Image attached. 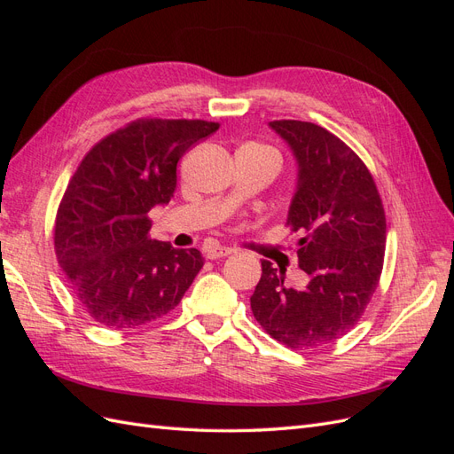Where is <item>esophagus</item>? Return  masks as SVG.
Instances as JSON below:
<instances>
[{
  "label": "esophagus",
  "instance_id": "esophagus-1",
  "mask_svg": "<svg viewBox=\"0 0 454 454\" xmlns=\"http://www.w3.org/2000/svg\"><path fill=\"white\" fill-rule=\"evenodd\" d=\"M232 252H235V250L227 248V246H210V248H206L204 255L208 257V259H222V257L231 255Z\"/></svg>",
  "mask_w": 454,
  "mask_h": 454
}]
</instances>
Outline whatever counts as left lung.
Listing matches in <instances>:
<instances>
[{
    "label": "left lung",
    "mask_w": 454,
    "mask_h": 454,
    "mask_svg": "<svg viewBox=\"0 0 454 454\" xmlns=\"http://www.w3.org/2000/svg\"><path fill=\"white\" fill-rule=\"evenodd\" d=\"M269 127L297 162L286 225L301 235L297 257L309 282L286 286V269L263 259L252 312L287 348L322 347L350 332L375 294L387 217L367 167L337 136L305 121H272Z\"/></svg>",
    "instance_id": "8db88e82"
}]
</instances>
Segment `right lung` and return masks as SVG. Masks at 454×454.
<instances>
[{
  "label": "right lung",
  "mask_w": 454,
  "mask_h": 454,
  "mask_svg": "<svg viewBox=\"0 0 454 454\" xmlns=\"http://www.w3.org/2000/svg\"><path fill=\"white\" fill-rule=\"evenodd\" d=\"M217 122L140 119L96 144L60 202L54 250L70 290L112 329L145 325L177 307L204 259L151 240L149 210L168 204L176 167Z\"/></svg>",
  "instance_id": "1"
}]
</instances>
